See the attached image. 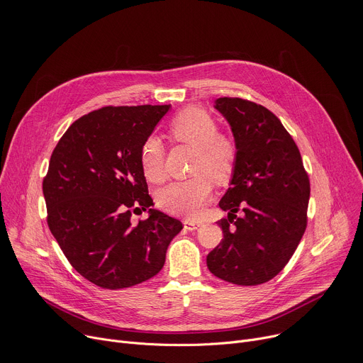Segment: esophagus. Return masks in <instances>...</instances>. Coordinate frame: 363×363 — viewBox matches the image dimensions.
Masks as SVG:
<instances>
[{
    "label": "esophagus",
    "instance_id": "1",
    "mask_svg": "<svg viewBox=\"0 0 363 363\" xmlns=\"http://www.w3.org/2000/svg\"><path fill=\"white\" fill-rule=\"evenodd\" d=\"M201 225V223L200 221H195V220H189V218H186V220H184V227L186 228V230H189V232H192V230H196Z\"/></svg>",
    "mask_w": 363,
    "mask_h": 363
}]
</instances>
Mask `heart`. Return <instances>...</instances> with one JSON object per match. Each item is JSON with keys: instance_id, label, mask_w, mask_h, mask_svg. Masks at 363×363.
<instances>
[{"instance_id": "1", "label": "heart", "mask_w": 363, "mask_h": 363, "mask_svg": "<svg viewBox=\"0 0 363 363\" xmlns=\"http://www.w3.org/2000/svg\"><path fill=\"white\" fill-rule=\"evenodd\" d=\"M169 138L195 149L191 179L164 186L157 195V204L175 216L194 218L199 216L211 195V182L225 184L238 163V145L218 133L216 118L201 107H188L169 123ZM164 152L156 138H147L140 149V167L147 181L159 184L164 179Z\"/></svg>"}]
</instances>
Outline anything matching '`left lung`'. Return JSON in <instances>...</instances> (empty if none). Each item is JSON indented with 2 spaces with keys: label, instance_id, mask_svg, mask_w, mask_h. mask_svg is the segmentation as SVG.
I'll return each mask as SVG.
<instances>
[{
  "label": "left lung",
  "instance_id": "1",
  "mask_svg": "<svg viewBox=\"0 0 363 363\" xmlns=\"http://www.w3.org/2000/svg\"><path fill=\"white\" fill-rule=\"evenodd\" d=\"M238 145L236 169L218 206L224 239L208 253L210 272L236 285L277 277L307 227L310 181L298 147L268 108L242 98H218ZM244 216L238 218L235 213Z\"/></svg>",
  "mask_w": 363,
  "mask_h": 363
}]
</instances>
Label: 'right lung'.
<instances>
[{
	"label": "right lung",
	"mask_w": 363,
	"mask_h": 363,
	"mask_svg": "<svg viewBox=\"0 0 363 363\" xmlns=\"http://www.w3.org/2000/svg\"><path fill=\"white\" fill-rule=\"evenodd\" d=\"M168 106L103 107L69 125L43 179L48 224L71 265L89 282L120 289L155 277L182 223L150 208L140 149ZM150 217L138 226L136 211Z\"/></svg>",
	"instance_id": "obj_1"
}]
</instances>
